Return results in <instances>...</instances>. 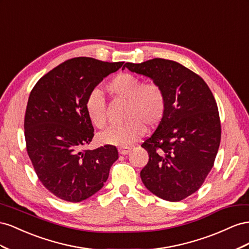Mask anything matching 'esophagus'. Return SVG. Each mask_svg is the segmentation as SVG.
<instances>
[{"label":"esophagus","instance_id":"34e87169","mask_svg":"<svg viewBox=\"0 0 249 249\" xmlns=\"http://www.w3.org/2000/svg\"><path fill=\"white\" fill-rule=\"evenodd\" d=\"M119 153L120 154H122V155H126V154H128L129 153V151L131 150V148L130 147H127V146H125V147H120L119 149Z\"/></svg>","mask_w":249,"mask_h":249}]
</instances>
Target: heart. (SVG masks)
<instances>
[{"mask_svg": "<svg viewBox=\"0 0 249 249\" xmlns=\"http://www.w3.org/2000/svg\"><path fill=\"white\" fill-rule=\"evenodd\" d=\"M106 90L119 99L127 101L124 124L112 126L98 136L102 144L125 147L143 137L145 126H158L166 112V95L160 85L154 82L143 83L130 73H120L106 84ZM89 121L98 128L107 124L105 101L98 89H93L85 100Z\"/></svg>", "mask_w": 249, "mask_h": 249, "instance_id": "heart-1", "label": "heart"}]
</instances>
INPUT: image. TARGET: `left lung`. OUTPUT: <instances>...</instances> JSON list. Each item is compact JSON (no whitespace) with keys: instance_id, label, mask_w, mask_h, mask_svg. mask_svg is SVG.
<instances>
[{"instance_id":"obj_1","label":"left lung","mask_w":249,"mask_h":249,"mask_svg":"<svg viewBox=\"0 0 249 249\" xmlns=\"http://www.w3.org/2000/svg\"><path fill=\"white\" fill-rule=\"evenodd\" d=\"M123 68L150 78L166 95L165 116L142 144L149 161L141 178L161 199L180 201L201 187L214 165L221 140L215 98L200 76L176 61L154 58Z\"/></svg>"}]
</instances>
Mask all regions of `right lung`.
<instances>
[{
  "instance_id": "add662e5",
  "label": "right lung",
  "mask_w": 249,
  "mask_h": 249,
  "mask_svg": "<svg viewBox=\"0 0 249 249\" xmlns=\"http://www.w3.org/2000/svg\"><path fill=\"white\" fill-rule=\"evenodd\" d=\"M123 63L70 59L42 76L31 90L24 123L27 152L41 183L62 200L80 202L97 193L119 158L115 146L81 149L94 137L87 97Z\"/></svg>"
}]
</instances>
